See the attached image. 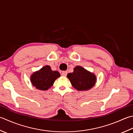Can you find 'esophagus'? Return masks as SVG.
I'll use <instances>...</instances> for the list:
<instances>
[{
  "mask_svg": "<svg viewBox=\"0 0 133 133\" xmlns=\"http://www.w3.org/2000/svg\"><path fill=\"white\" fill-rule=\"evenodd\" d=\"M67 74V71H64L62 72V75L63 77H66Z\"/></svg>",
  "mask_w": 133,
  "mask_h": 133,
  "instance_id": "esophagus-1",
  "label": "esophagus"
}]
</instances>
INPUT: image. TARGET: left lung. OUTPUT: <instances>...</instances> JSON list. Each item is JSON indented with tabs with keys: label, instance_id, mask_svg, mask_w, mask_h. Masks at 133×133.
<instances>
[{
	"label": "left lung",
	"instance_id": "obj_1",
	"mask_svg": "<svg viewBox=\"0 0 133 133\" xmlns=\"http://www.w3.org/2000/svg\"><path fill=\"white\" fill-rule=\"evenodd\" d=\"M67 77L78 90L89 89L94 86L96 82L95 75L81 66L75 67L74 72L68 74Z\"/></svg>",
	"mask_w": 133,
	"mask_h": 133
}]
</instances>
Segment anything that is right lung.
I'll list each match as a JSON object with an SVG mask.
<instances>
[{"label":"right lung","mask_w":133,"mask_h":133,"mask_svg":"<svg viewBox=\"0 0 133 133\" xmlns=\"http://www.w3.org/2000/svg\"><path fill=\"white\" fill-rule=\"evenodd\" d=\"M57 71H52L50 66H45L32 75L30 79L33 85L37 89L46 90L51 88L55 81L60 77Z\"/></svg>","instance_id":"add662e5"}]
</instances>
